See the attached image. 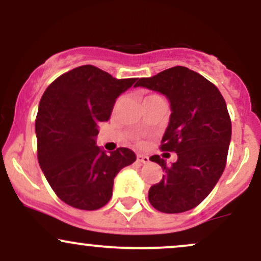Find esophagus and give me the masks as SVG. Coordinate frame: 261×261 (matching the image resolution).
I'll return each mask as SVG.
<instances>
[{
	"label": "esophagus",
	"mask_w": 261,
	"mask_h": 261,
	"mask_svg": "<svg viewBox=\"0 0 261 261\" xmlns=\"http://www.w3.org/2000/svg\"><path fill=\"white\" fill-rule=\"evenodd\" d=\"M137 161L141 162V163H145L146 164V163H148V162H149V157H148V155L139 153V154H137Z\"/></svg>",
	"instance_id": "obj_1"
}]
</instances>
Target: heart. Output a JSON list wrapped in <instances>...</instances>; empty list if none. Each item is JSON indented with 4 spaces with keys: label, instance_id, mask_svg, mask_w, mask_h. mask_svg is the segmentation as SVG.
I'll return each instance as SVG.
<instances>
[{
    "label": "heart",
    "instance_id": "heart-1",
    "mask_svg": "<svg viewBox=\"0 0 261 261\" xmlns=\"http://www.w3.org/2000/svg\"><path fill=\"white\" fill-rule=\"evenodd\" d=\"M151 97H154V95H151ZM147 98H149V97H147Z\"/></svg>",
    "mask_w": 261,
    "mask_h": 261
}]
</instances>
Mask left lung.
Instances as JSON below:
<instances>
[{
    "instance_id": "1",
    "label": "left lung",
    "mask_w": 261,
    "mask_h": 261,
    "mask_svg": "<svg viewBox=\"0 0 261 261\" xmlns=\"http://www.w3.org/2000/svg\"><path fill=\"white\" fill-rule=\"evenodd\" d=\"M134 87L158 92L169 100L172 113L162 149L178 155L172 164L157 154L149 157L164 170L162 180L149 189V202L164 214L196 207L226 167L232 124L222 94L205 77L184 66L140 79Z\"/></svg>"
}]
</instances>
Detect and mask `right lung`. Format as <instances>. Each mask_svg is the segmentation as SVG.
<instances>
[{
  "label": "right lung",
  "mask_w": 261,
  "mask_h": 261,
  "mask_svg": "<svg viewBox=\"0 0 261 261\" xmlns=\"http://www.w3.org/2000/svg\"><path fill=\"white\" fill-rule=\"evenodd\" d=\"M137 79L118 80L92 65L61 74L46 88L35 120L38 161L62 201L80 210L103 207L114 178L136 161L131 149L107 154L97 146L100 122L112 115L116 98Z\"/></svg>",
  "instance_id": "obj_1"
}]
</instances>
